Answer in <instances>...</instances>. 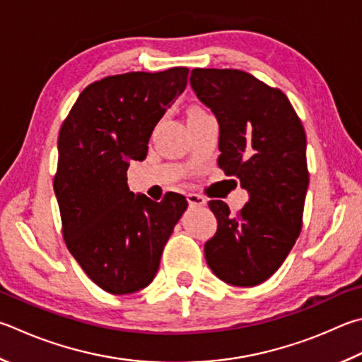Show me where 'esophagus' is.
<instances>
[{
  "instance_id": "obj_1",
  "label": "esophagus",
  "mask_w": 362,
  "mask_h": 362,
  "mask_svg": "<svg viewBox=\"0 0 362 362\" xmlns=\"http://www.w3.org/2000/svg\"><path fill=\"white\" fill-rule=\"evenodd\" d=\"M187 199H188V204L192 207H201V206H206V204H207L206 198H202L201 194H196V193L187 194Z\"/></svg>"
}]
</instances>
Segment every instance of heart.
Instances as JSON below:
<instances>
[{"label": "heart", "mask_w": 362, "mask_h": 362, "mask_svg": "<svg viewBox=\"0 0 362 362\" xmlns=\"http://www.w3.org/2000/svg\"><path fill=\"white\" fill-rule=\"evenodd\" d=\"M193 112H199V110H198V109H194V110H192V114H193Z\"/></svg>", "instance_id": "b5f03b06"}]
</instances>
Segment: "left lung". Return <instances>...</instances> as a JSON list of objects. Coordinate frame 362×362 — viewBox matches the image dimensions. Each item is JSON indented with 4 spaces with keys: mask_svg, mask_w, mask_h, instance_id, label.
<instances>
[{
    "mask_svg": "<svg viewBox=\"0 0 362 362\" xmlns=\"http://www.w3.org/2000/svg\"><path fill=\"white\" fill-rule=\"evenodd\" d=\"M189 83L218 122V166L248 193L238 215L223 201L209 202L218 229L204 245L206 261L229 285H259L284 264L302 228L304 127L280 90L248 72L196 68Z\"/></svg>",
    "mask_w": 362,
    "mask_h": 362,
    "instance_id": "8db88e82",
    "label": "left lung"
}]
</instances>
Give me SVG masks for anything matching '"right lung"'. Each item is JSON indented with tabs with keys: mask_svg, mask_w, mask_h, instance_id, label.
Here are the masks:
<instances>
[{
	"mask_svg": "<svg viewBox=\"0 0 362 362\" xmlns=\"http://www.w3.org/2000/svg\"><path fill=\"white\" fill-rule=\"evenodd\" d=\"M188 68L127 72L88 85L58 136L54 189L63 238L85 274L110 294L148 286L163 248L187 210L129 192L131 161L146 160L156 123L187 87Z\"/></svg>",
	"mask_w": 362,
	"mask_h": 362,
	"instance_id": "1",
	"label": "right lung"
}]
</instances>
